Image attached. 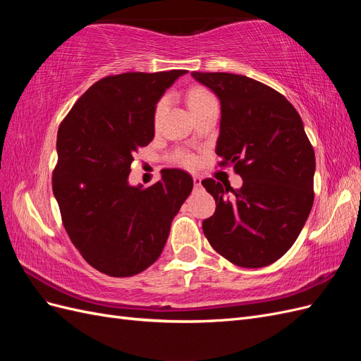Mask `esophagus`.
<instances>
[{
	"label": "esophagus",
	"instance_id": "34e87169",
	"mask_svg": "<svg viewBox=\"0 0 361 361\" xmlns=\"http://www.w3.org/2000/svg\"><path fill=\"white\" fill-rule=\"evenodd\" d=\"M192 182H194V187H195V188H200V187H202V179H200V176H192Z\"/></svg>",
	"mask_w": 361,
	"mask_h": 361
}]
</instances>
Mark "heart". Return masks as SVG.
I'll list each match as a JSON object with an SVG mask.
<instances>
[{
	"mask_svg": "<svg viewBox=\"0 0 361 361\" xmlns=\"http://www.w3.org/2000/svg\"><path fill=\"white\" fill-rule=\"evenodd\" d=\"M209 97H211V93H209V92H206L204 89H200V87H195V89H192V90L188 93V104H190V108H191V106H195V105H199L200 102H203V101H206V99H209ZM166 105H167V101H166V99H159V101H158V104H157V106H155V111H154V122H155V123L159 122V118H161L164 110H166ZM180 161L185 164V166H194V162H195L194 157H191V155H182V157H180Z\"/></svg>",
	"mask_w": 361,
	"mask_h": 361,
	"instance_id": "b5f03b06",
	"label": "heart"
}]
</instances>
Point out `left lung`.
<instances>
[{
	"instance_id": "left-lung-1",
	"label": "left lung",
	"mask_w": 361,
	"mask_h": 361,
	"mask_svg": "<svg viewBox=\"0 0 361 361\" xmlns=\"http://www.w3.org/2000/svg\"><path fill=\"white\" fill-rule=\"evenodd\" d=\"M221 104L216 155L232 164L239 190L202 182L216 209L203 221L212 248L243 268L279 260L297 241L312 211L314 152L293 105L271 87L244 75L191 72Z\"/></svg>"
}]
</instances>
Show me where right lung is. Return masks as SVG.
<instances>
[{"mask_svg":"<svg viewBox=\"0 0 361 361\" xmlns=\"http://www.w3.org/2000/svg\"><path fill=\"white\" fill-rule=\"evenodd\" d=\"M187 72L105 76L59 128L52 191L63 226L85 262L106 276L130 277L154 264L192 190V178L178 169L149 188L128 182L134 154L154 140L158 101Z\"/></svg>","mask_w":361,"mask_h":361,"instance_id":"obj_1","label":"right lung"}]
</instances>
